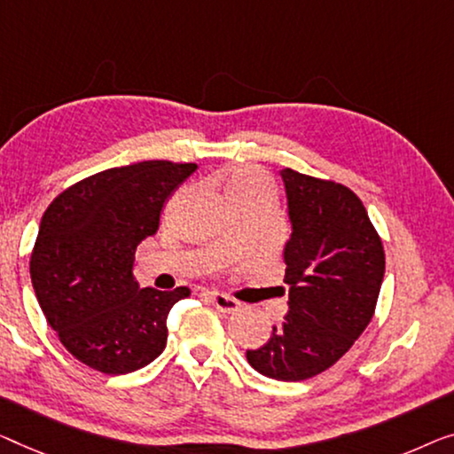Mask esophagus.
<instances>
[{"mask_svg":"<svg viewBox=\"0 0 454 454\" xmlns=\"http://www.w3.org/2000/svg\"><path fill=\"white\" fill-rule=\"evenodd\" d=\"M207 297H209V301L214 303V308L220 309V312H224V314H232V312H236V309L240 308V303L236 301L234 297H228V295H224V294L209 292Z\"/></svg>","mask_w":454,"mask_h":454,"instance_id":"34e87169","label":"esophagus"}]
</instances>
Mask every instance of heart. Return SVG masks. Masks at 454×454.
<instances>
[{
	"label": "heart",
	"mask_w": 454,
	"mask_h": 454,
	"mask_svg": "<svg viewBox=\"0 0 454 454\" xmlns=\"http://www.w3.org/2000/svg\"><path fill=\"white\" fill-rule=\"evenodd\" d=\"M228 195L234 204L256 198L275 200V185L269 179V175L262 173L261 168L240 165L234 167L228 175Z\"/></svg>",
	"instance_id": "heart-1"
}]
</instances>
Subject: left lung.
<instances>
[{
    "instance_id": "left-lung-1",
    "label": "left lung",
    "mask_w": 454,
    "mask_h": 454,
    "mask_svg": "<svg viewBox=\"0 0 454 454\" xmlns=\"http://www.w3.org/2000/svg\"><path fill=\"white\" fill-rule=\"evenodd\" d=\"M292 239L286 245L289 314L250 367L303 381L333 367L369 326L385 273L381 236L358 195L342 184L283 168Z\"/></svg>"
}]
</instances>
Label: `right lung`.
I'll use <instances>...</instances> for the list:
<instances>
[{"mask_svg": "<svg viewBox=\"0 0 454 454\" xmlns=\"http://www.w3.org/2000/svg\"><path fill=\"white\" fill-rule=\"evenodd\" d=\"M195 162L142 160L67 187L46 207L30 254L32 287L59 340L87 367L124 375L167 347V316L189 287L159 292L132 277L137 247L159 230L168 195Z\"/></svg>", "mask_w": 454, "mask_h": 454, "instance_id": "obj_1", "label": "right lung"}]
</instances>
